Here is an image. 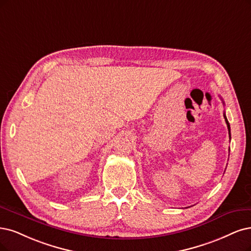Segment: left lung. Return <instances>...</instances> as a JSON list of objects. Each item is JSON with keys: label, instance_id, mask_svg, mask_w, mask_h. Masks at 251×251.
Instances as JSON below:
<instances>
[{"label": "left lung", "instance_id": "obj_1", "mask_svg": "<svg viewBox=\"0 0 251 251\" xmlns=\"http://www.w3.org/2000/svg\"><path fill=\"white\" fill-rule=\"evenodd\" d=\"M224 116H225L226 123V125H227V129H228V134H229V138H230V127H229V123H228V121H227V119H226V114H224Z\"/></svg>", "mask_w": 251, "mask_h": 251}]
</instances>
